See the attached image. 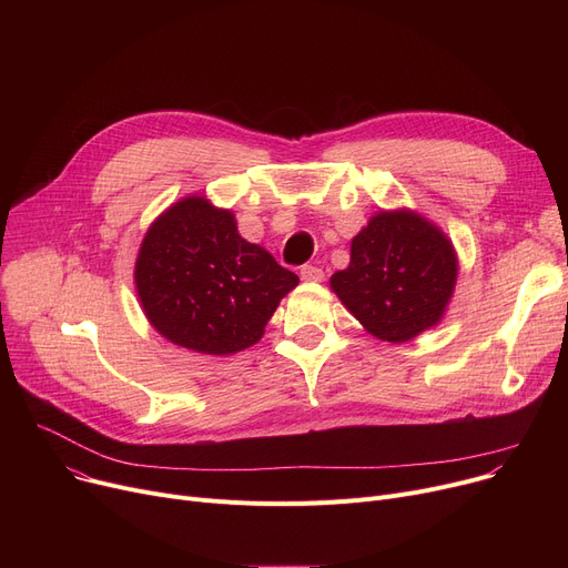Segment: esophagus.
Segmentation results:
<instances>
[{"label": "esophagus", "instance_id": "34e87169", "mask_svg": "<svg viewBox=\"0 0 568 568\" xmlns=\"http://www.w3.org/2000/svg\"><path fill=\"white\" fill-rule=\"evenodd\" d=\"M302 281H308V283H320L324 278V272L320 266H313V264H304L302 266Z\"/></svg>", "mask_w": 568, "mask_h": 568}]
</instances>
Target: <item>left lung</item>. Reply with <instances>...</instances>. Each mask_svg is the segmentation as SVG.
<instances>
[{
	"mask_svg": "<svg viewBox=\"0 0 568 568\" xmlns=\"http://www.w3.org/2000/svg\"><path fill=\"white\" fill-rule=\"evenodd\" d=\"M456 278L446 234L400 209L375 214L352 239L349 264L332 276V290L375 338L405 343L442 320Z\"/></svg>",
	"mask_w": 568,
	"mask_h": 568,
	"instance_id": "1",
	"label": "left lung"
}]
</instances>
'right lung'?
<instances>
[{"instance_id": "1", "label": "right lung", "mask_w": 568, "mask_h": 568, "mask_svg": "<svg viewBox=\"0 0 568 568\" xmlns=\"http://www.w3.org/2000/svg\"><path fill=\"white\" fill-rule=\"evenodd\" d=\"M296 283V274L239 234L232 212L200 195L163 212L135 260V290L154 329L216 356L255 345Z\"/></svg>"}]
</instances>
